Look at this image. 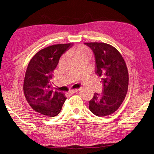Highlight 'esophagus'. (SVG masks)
<instances>
[{
    "label": "esophagus",
    "mask_w": 154,
    "mask_h": 154,
    "mask_svg": "<svg viewBox=\"0 0 154 154\" xmlns=\"http://www.w3.org/2000/svg\"><path fill=\"white\" fill-rule=\"evenodd\" d=\"M79 91V89H70L69 90V93L70 94H74V93H76Z\"/></svg>",
    "instance_id": "34e87169"
}]
</instances>
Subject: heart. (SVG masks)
<instances>
[{
  "mask_svg": "<svg viewBox=\"0 0 154 154\" xmlns=\"http://www.w3.org/2000/svg\"><path fill=\"white\" fill-rule=\"evenodd\" d=\"M69 54L72 56V57L75 58V60L79 59L81 58L86 57L88 58L90 56L89 50L85 46H79L75 48H72L69 51Z\"/></svg>",
  "mask_w": 154,
  "mask_h": 154,
  "instance_id": "heart-1",
  "label": "heart"
}]
</instances>
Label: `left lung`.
I'll use <instances>...</instances> for the list:
<instances>
[{
	"label": "left lung",
	"instance_id": "8db88e82",
	"mask_svg": "<svg viewBox=\"0 0 154 154\" xmlns=\"http://www.w3.org/2000/svg\"><path fill=\"white\" fill-rule=\"evenodd\" d=\"M94 52L96 74L101 77L103 91L95 93L89 110L97 116L110 115L117 110L127 95L128 73L122 55L114 47L103 42L84 43Z\"/></svg>",
	"mask_w": 154,
	"mask_h": 154
}]
</instances>
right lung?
Returning a JSON list of instances; mask_svg holds the SVG:
<instances>
[{"label": "right lung", "instance_id": "1", "mask_svg": "<svg viewBox=\"0 0 154 154\" xmlns=\"http://www.w3.org/2000/svg\"><path fill=\"white\" fill-rule=\"evenodd\" d=\"M72 44H55L41 50L27 66L23 83L25 97L31 107L42 115H58L66 99L64 94L51 90V83L60 57Z\"/></svg>", "mask_w": 154, "mask_h": 154}]
</instances>
